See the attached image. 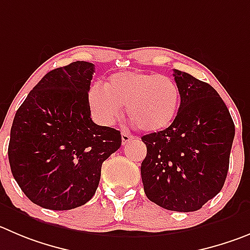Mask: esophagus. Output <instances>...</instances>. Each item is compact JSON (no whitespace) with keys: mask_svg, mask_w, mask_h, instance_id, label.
Returning <instances> with one entry per match:
<instances>
[{"mask_svg":"<svg viewBox=\"0 0 250 250\" xmlns=\"http://www.w3.org/2000/svg\"><path fill=\"white\" fill-rule=\"evenodd\" d=\"M121 136H122V144H123V146H125V144H127V143H129V142L133 139V137L130 136L129 133H127V132H122V133H121Z\"/></svg>","mask_w":250,"mask_h":250,"instance_id":"34e87169","label":"esophagus"}]
</instances>
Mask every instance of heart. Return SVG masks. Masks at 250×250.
Returning <instances> with one entry per match:
<instances>
[{
	"label": "heart",
	"mask_w": 250,
	"mask_h": 250,
	"mask_svg": "<svg viewBox=\"0 0 250 250\" xmlns=\"http://www.w3.org/2000/svg\"><path fill=\"white\" fill-rule=\"evenodd\" d=\"M87 102L93 120L101 125H113L125 104L133 125L154 133L174 122L180 106V91L167 75L123 71L109 76L104 86H91Z\"/></svg>",
	"instance_id": "heart-1"
}]
</instances>
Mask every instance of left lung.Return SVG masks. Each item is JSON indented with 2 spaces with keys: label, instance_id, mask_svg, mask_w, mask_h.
Listing matches in <instances>:
<instances>
[{
  "label": "left lung",
  "instance_id": "obj_1",
  "mask_svg": "<svg viewBox=\"0 0 250 250\" xmlns=\"http://www.w3.org/2000/svg\"><path fill=\"white\" fill-rule=\"evenodd\" d=\"M180 107L164 130L142 137L144 192L165 209L192 212L222 190L229 167L234 123L227 106L207 83L174 70Z\"/></svg>",
  "mask_w": 250,
  "mask_h": 250
}]
</instances>
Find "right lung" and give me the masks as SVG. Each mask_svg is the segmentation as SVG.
I'll return each mask as SVG.
<instances>
[{
	"instance_id": "right-lung-1",
	"label": "right lung",
	"mask_w": 250,
	"mask_h": 250,
	"mask_svg": "<svg viewBox=\"0 0 250 250\" xmlns=\"http://www.w3.org/2000/svg\"><path fill=\"white\" fill-rule=\"evenodd\" d=\"M95 65L51 70L28 93L11 128L13 178L33 204L55 211L92 199L102 163L118 150L121 132L93 123L87 95Z\"/></svg>"
}]
</instances>
